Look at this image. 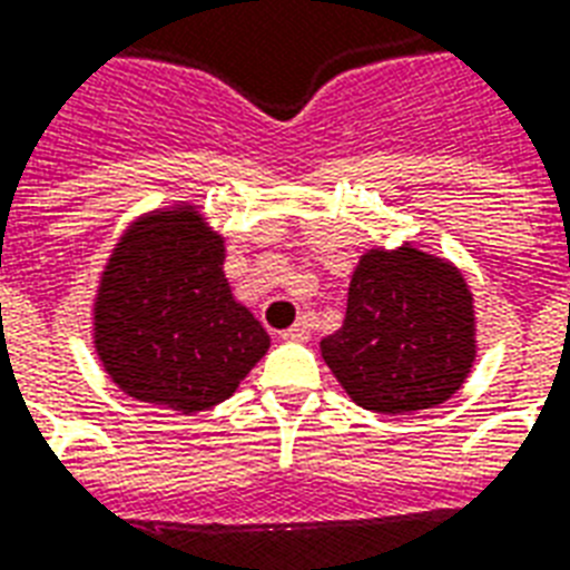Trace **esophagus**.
Listing matches in <instances>:
<instances>
[{
  "mask_svg": "<svg viewBox=\"0 0 570 570\" xmlns=\"http://www.w3.org/2000/svg\"><path fill=\"white\" fill-rule=\"evenodd\" d=\"M307 337H311V325L304 323V320H298L293 328H286L284 332V341H293V343H304Z\"/></svg>",
  "mask_w": 570,
  "mask_h": 570,
  "instance_id": "obj_1",
  "label": "esophagus"
}]
</instances>
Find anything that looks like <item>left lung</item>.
Returning a JSON list of instances; mask_svg holds the SVG:
<instances>
[{"label": "left lung", "mask_w": 570, "mask_h": 570, "mask_svg": "<svg viewBox=\"0 0 570 570\" xmlns=\"http://www.w3.org/2000/svg\"><path fill=\"white\" fill-rule=\"evenodd\" d=\"M362 410L410 415L458 394L475 362V304L449 259L371 247L350 281L346 316L320 343Z\"/></svg>", "instance_id": "left-lung-1"}]
</instances>
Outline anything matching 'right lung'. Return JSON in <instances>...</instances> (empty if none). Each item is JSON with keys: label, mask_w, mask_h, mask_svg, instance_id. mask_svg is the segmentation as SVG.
<instances>
[{"label": "right lung", "mask_w": 570, "mask_h": 570, "mask_svg": "<svg viewBox=\"0 0 570 570\" xmlns=\"http://www.w3.org/2000/svg\"><path fill=\"white\" fill-rule=\"evenodd\" d=\"M224 236L197 206L137 217L95 295V353L128 397L181 415L233 397L268 334L224 275Z\"/></svg>", "instance_id": "obj_1"}]
</instances>
